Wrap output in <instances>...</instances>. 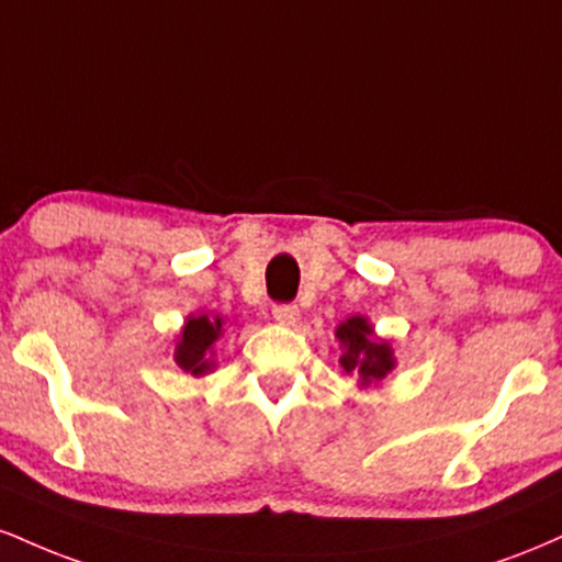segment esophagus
<instances>
[{"label":"esophagus","instance_id":"obj_1","mask_svg":"<svg viewBox=\"0 0 562 562\" xmlns=\"http://www.w3.org/2000/svg\"><path fill=\"white\" fill-rule=\"evenodd\" d=\"M272 314H274V319L280 322V325H288V327H293L295 322L301 319V312H299V306H295V303H274Z\"/></svg>","mask_w":562,"mask_h":562}]
</instances>
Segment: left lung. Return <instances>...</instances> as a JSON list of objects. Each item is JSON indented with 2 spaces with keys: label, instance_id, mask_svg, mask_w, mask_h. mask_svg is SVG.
<instances>
[{
  "label": "left lung",
  "instance_id": "left-lung-1",
  "mask_svg": "<svg viewBox=\"0 0 562 562\" xmlns=\"http://www.w3.org/2000/svg\"><path fill=\"white\" fill-rule=\"evenodd\" d=\"M335 338L344 346V353L338 359L340 367H344L346 375L357 378L362 389L380 383L396 367L391 344L375 338V330L364 317H348L340 322Z\"/></svg>",
  "mask_w": 562,
  "mask_h": 562
}]
</instances>
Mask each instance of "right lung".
<instances>
[{
    "mask_svg": "<svg viewBox=\"0 0 562 562\" xmlns=\"http://www.w3.org/2000/svg\"><path fill=\"white\" fill-rule=\"evenodd\" d=\"M222 317H209V314L187 317L179 344L173 348V362L195 378L214 370V344L222 338Z\"/></svg>",
    "mask_w": 562,
    "mask_h": 562,
    "instance_id": "1",
    "label": "right lung"
}]
</instances>
